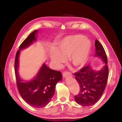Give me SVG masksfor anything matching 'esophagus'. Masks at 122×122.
<instances>
[{
  "instance_id": "34e87169",
  "label": "esophagus",
  "mask_w": 122,
  "mask_h": 122,
  "mask_svg": "<svg viewBox=\"0 0 122 122\" xmlns=\"http://www.w3.org/2000/svg\"><path fill=\"white\" fill-rule=\"evenodd\" d=\"M63 76L64 77H66V76H71L72 75L71 73L70 72H69V71H64L63 72Z\"/></svg>"
}]
</instances>
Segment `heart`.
<instances>
[{
    "label": "heart",
    "instance_id": "1",
    "mask_svg": "<svg viewBox=\"0 0 122 122\" xmlns=\"http://www.w3.org/2000/svg\"><path fill=\"white\" fill-rule=\"evenodd\" d=\"M91 48V43L82 35L67 36L57 43V49L54 48L50 54L52 62L60 67L69 57L72 66L76 68L83 66L86 62Z\"/></svg>",
    "mask_w": 122,
    "mask_h": 122
}]
</instances>
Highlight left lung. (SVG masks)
<instances>
[{"mask_svg": "<svg viewBox=\"0 0 122 122\" xmlns=\"http://www.w3.org/2000/svg\"><path fill=\"white\" fill-rule=\"evenodd\" d=\"M95 45V56L101 58L105 63L102 69L95 71L88 65L74 74L80 87L79 93L75 96V99L78 104L83 107L91 106L100 99L107 81L108 67L106 53L98 40H96Z\"/></svg>", "mask_w": 122, "mask_h": 122, "instance_id": "obj_1", "label": "left lung"}]
</instances>
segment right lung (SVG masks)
<instances>
[{
  "mask_svg": "<svg viewBox=\"0 0 122 122\" xmlns=\"http://www.w3.org/2000/svg\"><path fill=\"white\" fill-rule=\"evenodd\" d=\"M37 31L36 30L32 32L20 45L15 57V72L18 89L22 98L31 107L41 108L46 105L52 98L56 84L62 80V76L60 71L51 70L44 64L33 79L23 82L19 76L18 68L20 51L35 41Z\"/></svg>",
  "mask_w": 122,
  "mask_h": 122,
  "instance_id": "obj_1",
  "label": "right lung"
}]
</instances>
